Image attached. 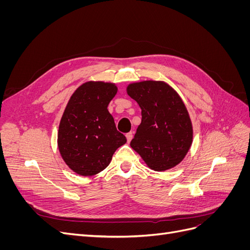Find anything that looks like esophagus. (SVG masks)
I'll list each match as a JSON object with an SVG mask.
<instances>
[{"label":"esophagus","mask_w":250,"mask_h":250,"mask_svg":"<svg viewBox=\"0 0 250 250\" xmlns=\"http://www.w3.org/2000/svg\"><path fill=\"white\" fill-rule=\"evenodd\" d=\"M132 137H133V133H132V132L126 133V139H127V142H128V143H129V142L132 140Z\"/></svg>","instance_id":"1"}]
</instances>
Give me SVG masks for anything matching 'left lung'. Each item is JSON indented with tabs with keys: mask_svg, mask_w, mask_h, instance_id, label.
<instances>
[{
	"mask_svg": "<svg viewBox=\"0 0 250 250\" xmlns=\"http://www.w3.org/2000/svg\"><path fill=\"white\" fill-rule=\"evenodd\" d=\"M126 92L142 109V122L130 147L151 170L176 167L193 143V124L183 99L165 81L132 82Z\"/></svg>",
	"mask_w": 250,
	"mask_h": 250,
	"instance_id": "obj_1",
	"label": "left lung"
}]
</instances>
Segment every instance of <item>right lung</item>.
Returning <instances> with one entry per match:
<instances>
[{"instance_id":"right-lung-1","label":"right lung","mask_w":250,"mask_h":250,"mask_svg":"<svg viewBox=\"0 0 250 250\" xmlns=\"http://www.w3.org/2000/svg\"><path fill=\"white\" fill-rule=\"evenodd\" d=\"M118 92L113 82L87 81L77 87L60 119L57 146L63 162L80 176H94L126 143L107 106Z\"/></svg>"}]
</instances>
